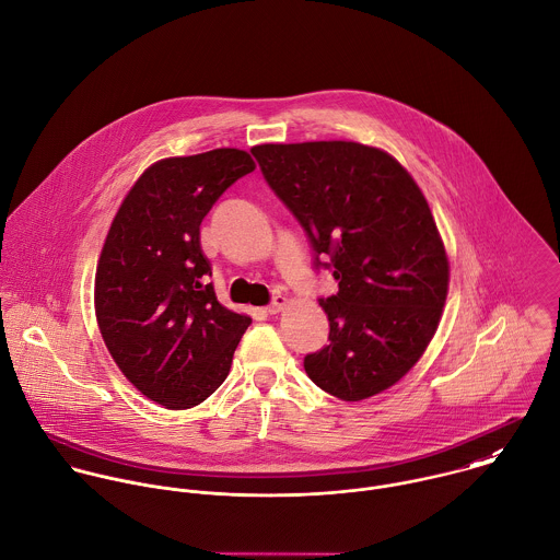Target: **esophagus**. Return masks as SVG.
Instances as JSON below:
<instances>
[{
    "instance_id": "34e87169",
    "label": "esophagus",
    "mask_w": 560,
    "mask_h": 560,
    "mask_svg": "<svg viewBox=\"0 0 560 560\" xmlns=\"http://www.w3.org/2000/svg\"><path fill=\"white\" fill-rule=\"evenodd\" d=\"M289 304V300L284 298V295H276L273 298V302L267 306V313L269 315H276V313H280V311H284V306Z\"/></svg>"
}]
</instances>
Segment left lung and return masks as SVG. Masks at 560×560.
Here are the masks:
<instances>
[{"label":"left lung","instance_id":"obj_1","mask_svg":"<svg viewBox=\"0 0 560 560\" xmlns=\"http://www.w3.org/2000/svg\"><path fill=\"white\" fill-rule=\"evenodd\" d=\"M252 154L308 234L315 269L339 282L319 300L330 343L304 370L346 401L382 393L421 359L447 298L450 262L421 188L393 156L354 141L265 143Z\"/></svg>","mask_w":560,"mask_h":560}]
</instances>
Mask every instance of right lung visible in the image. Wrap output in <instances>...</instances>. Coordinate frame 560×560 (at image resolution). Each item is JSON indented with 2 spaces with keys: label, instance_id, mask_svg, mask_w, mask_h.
<instances>
[{
  "label": "right lung",
  "instance_id": "obj_1",
  "mask_svg": "<svg viewBox=\"0 0 560 560\" xmlns=\"http://www.w3.org/2000/svg\"><path fill=\"white\" fill-rule=\"evenodd\" d=\"M243 150L221 148L154 163L130 188L95 273L102 339L152 401L185 410L212 395L252 324L217 302L199 225L212 203L254 172Z\"/></svg>",
  "mask_w": 560,
  "mask_h": 560
}]
</instances>
